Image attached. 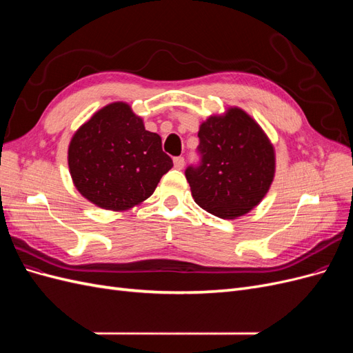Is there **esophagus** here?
Listing matches in <instances>:
<instances>
[{
	"label": "esophagus",
	"instance_id": "34e87169",
	"mask_svg": "<svg viewBox=\"0 0 353 353\" xmlns=\"http://www.w3.org/2000/svg\"><path fill=\"white\" fill-rule=\"evenodd\" d=\"M184 165H185L184 157H175V159H174V166H175L176 169H183Z\"/></svg>",
	"mask_w": 353,
	"mask_h": 353
}]
</instances>
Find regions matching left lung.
Instances as JSON below:
<instances>
[{
	"instance_id": "left-lung-1",
	"label": "left lung",
	"mask_w": 353,
	"mask_h": 353,
	"mask_svg": "<svg viewBox=\"0 0 353 353\" xmlns=\"http://www.w3.org/2000/svg\"><path fill=\"white\" fill-rule=\"evenodd\" d=\"M199 166L185 178L197 205L222 219H236L258 206L275 175V150L250 114L228 108L212 114L199 130Z\"/></svg>"
}]
</instances>
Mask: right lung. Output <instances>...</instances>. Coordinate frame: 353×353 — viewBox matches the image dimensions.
Masks as SVG:
<instances>
[{"instance_id":"right-lung-1","label":"right lung","mask_w":353,"mask_h":353,"mask_svg":"<svg viewBox=\"0 0 353 353\" xmlns=\"http://www.w3.org/2000/svg\"><path fill=\"white\" fill-rule=\"evenodd\" d=\"M68 163L79 193L114 212L141 205L174 166L160 135L147 131L123 101L104 105L79 126L69 144Z\"/></svg>"}]
</instances>
